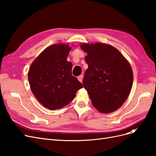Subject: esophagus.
Instances as JSON below:
<instances>
[{
    "label": "esophagus",
    "mask_w": 156,
    "mask_h": 156,
    "mask_svg": "<svg viewBox=\"0 0 156 156\" xmlns=\"http://www.w3.org/2000/svg\"><path fill=\"white\" fill-rule=\"evenodd\" d=\"M77 79H78V80H79V81L80 82H81V83H82V81H83V75H79V76L77 77Z\"/></svg>",
    "instance_id": "34e87169"
}]
</instances>
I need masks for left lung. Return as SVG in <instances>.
I'll use <instances>...</instances> for the list:
<instances>
[{"mask_svg": "<svg viewBox=\"0 0 156 156\" xmlns=\"http://www.w3.org/2000/svg\"><path fill=\"white\" fill-rule=\"evenodd\" d=\"M88 69L83 83L93 105L103 113L115 111L128 97L133 85L131 66L114 47L83 44Z\"/></svg>", "mask_w": 156, "mask_h": 156, "instance_id": "8db88e82", "label": "left lung"}]
</instances>
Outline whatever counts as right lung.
I'll return each instance as SVG.
<instances>
[{
  "label": "right lung",
  "mask_w": 156,
  "mask_h": 156,
  "mask_svg": "<svg viewBox=\"0 0 156 156\" xmlns=\"http://www.w3.org/2000/svg\"><path fill=\"white\" fill-rule=\"evenodd\" d=\"M71 47L53 45L46 48L31 64L28 77L37 100L50 110L62 108L83 87L72 74V63L67 61Z\"/></svg>",
  "instance_id": "1"
}]
</instances>
